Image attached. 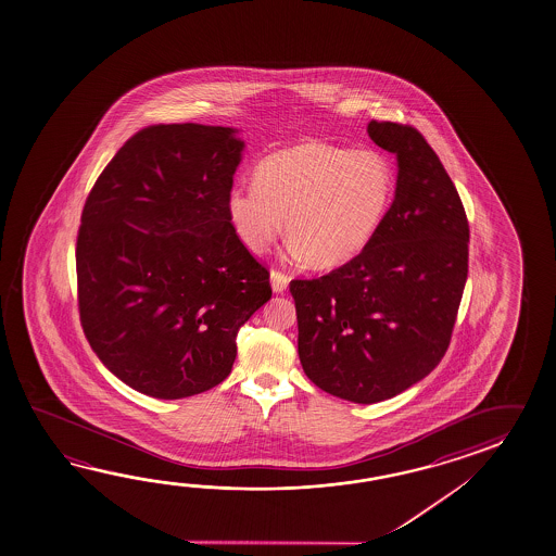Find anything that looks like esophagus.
<instances>
[{
	"label": "esophagus",
	"mask_w": 556,
	"mask_h": 556,
	"mask_svg": "<svg viewBox=\"0 0 556 556\" xmlns=\"http://www.w3.org/2000/svg\"><path fill=\"white\" fill-rule=\"evenodd\" d=\"M271 287L275 293H283L289 287V275L279 269H273L271 271Z\"/></svg>",
	"instance_id": "1"
}]
</instances>
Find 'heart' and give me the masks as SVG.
I'll return each instance as SVG.
<instances>
[{"label": "heart", "instance_id": "heart-1", "mask_svg": "<svg viewBox=\"0 0 556 556\" xmlns=\"http://www.w3.org/2000/svg\"><path fill=\"white\" fill-rule=\"evenodd\" d=\"M395 190V173L378 151L304 141L263 159L255 185H236L226 208L241 243L267 252L283 231L294 260L334 269L364 252Z\"/></svg>", "mask_w": 556, "mask_h": 556}]
</instances>
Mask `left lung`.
Wrapping results in <instances>:
<instances>
[{"mask_svg":"<svg viewBox=\"0 0 556 556\" xmlns=\"http://www.w3.org/2000/svg\"><path fill=\"white\" fill-rule=\"evenodd\" d=\"M397 155L395 200L374 240L318 279H293L299 357L334 397L378 403L427 378L451 344L468 277L460 194L419 129L371 119Z\"/></svg>","mask_w":556,"mask_h":556,"instance_id":"obj_1","label":"left lung"}]
</instances>
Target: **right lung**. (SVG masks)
Listing matches in <instances>:
<instances>
[{
  "mask_svg": "<svg viewBox=\"0 0 556 556\" xmlns=\"http://www.w3.org/2000/svg\"><path fill=\"white\" fill-rule=\"evenodd\" d=\"M243 143L230 127L157 124L129 137L94 182L76 238L86 340L116 378L182 399L230 376L236 338L271 299L226 200Z\"/></svg>",
  "mask_w": 556,
  "mask_h": 556,
  "instance_id": "add662e5",
  "label": "right lung"
}]
</instances>
